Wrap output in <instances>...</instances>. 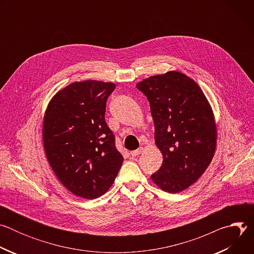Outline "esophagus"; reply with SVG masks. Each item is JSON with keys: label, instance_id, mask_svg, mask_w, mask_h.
<instances>
[{"label": "esophagus", "instance_id": "obj_1", "mask_svg": "<svg viewBox=\"0 0 254 254\" xmlns=\"http://www.w3.org/2000/svg\"><path fill=\"white\" fill-rule=\"evenodd\" d=\"M141 152H142V149H141V148H140V149H137V150H134V151H131V152H130V156H131V157H136V156H138Z\"/></svg>", "mask_w": 254, "mask_h": 254}]
</instances>
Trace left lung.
I'll return each mask as SVG.
<instances>
[{
    "label": "left lung",
    "instance_id": "8db88e82",
    "mask_svg": "<svg viewBox=\"0 0 254 254\" xmlns=\"http://www.w3.org/2000/svg\"><path fill=\"white\" fill-rule=\"evenodd\" d=\"M147 96L155 124V140L163 164L151 176L162 190L189 188L210 165L217 129L210 103L199 85L178 71L151 76L136 84Z\"/></svg>",
    "mask_w": 254,
    "mask_h": 254
}]
</instances>
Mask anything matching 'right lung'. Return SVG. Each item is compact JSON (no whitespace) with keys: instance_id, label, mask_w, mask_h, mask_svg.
Returning <instances> with one entry per match:
<instances>
[{"instance_id":"1","label":"right lung","mask_w":254,"mask_h":254,"mask_svg":"<svg viewBox=\"0 0 254 254\" xmlns=\"http://www.w3.org/2000/svg\"><path fill=\"white\" fill-rule=\"evenodd\" d=\"M113 82L85 80L59 90L43 121L47 160L62 185L85 199L102 196L114 184L124 157L104 119Z\"/></svg>"}]
</instances>
